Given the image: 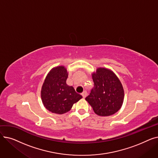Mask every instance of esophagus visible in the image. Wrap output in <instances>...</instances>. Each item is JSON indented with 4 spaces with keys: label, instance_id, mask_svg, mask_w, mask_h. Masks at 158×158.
Wrapping results in <instances>:
<instances>
[{
    "label": "esophagus",
    "instance_id": "34e87169",
    "mask_svg": "<svg viewBox=\"0 0 158 158\" xmlns=\"http://www.w3.org/2000/svg\"><path fill=\"white\" fill-rule=\"evenodd\" d=\"M82 95V97H83L84 98L87 96V92H86V91H85V92H82V94H81Z\"/></svg>",
    "mask_w": 158,
    "mask_h": 158
}]
</instances>
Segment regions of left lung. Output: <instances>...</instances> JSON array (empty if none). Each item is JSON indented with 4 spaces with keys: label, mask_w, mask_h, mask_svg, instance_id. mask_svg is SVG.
Segmentation results:
<instances>
[{
    "label": "left lung",
    "mask_w": 158,
    "mask_h": 158,
    "mask_svg": "<svg viewBox=\"0 0 158 158\" xmlns=\"http://www.w3.org/2000/svg\"><path fill=\"white\" fill-rule=\"evenodd\" d=\"M92 79L94 86L86 101L99 116L106 117L117 113L120 109L124 97L118 78L110 70L99 68L92 74Z\"/></svg>",
    "instance_id": "1"
}]
</instances>
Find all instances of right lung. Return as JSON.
<instances>
[{"mask_svg":"<svg viewBox=\"0 0 158 158\" xmlns=\"http://www.w3.org/2000/svg\"><path fill=\"white\" fill-rule=\"evenodd\" d=\"M68 72L63 66L52 69L48 73L41 91L42 102L52 113L63 114L69 111L73 104L82 96L72 86L66 83Z\"/></svg>","mask_w":158,"mask_h":158,"instance_id":"obj_1","label":"right lung"}]
</instances>
